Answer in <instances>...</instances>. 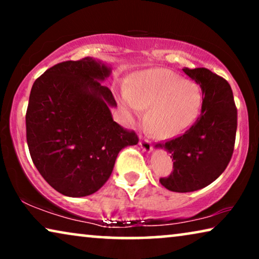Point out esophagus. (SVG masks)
<instances>
[{"instance_id": "obj_1", "label": "esophagus", "mask_w": 259, "mask_h": 259, "mask_svg": "<svg viewBox=\"0 0 259 259\" xmlns=\"http://www.w3.org/2000/svg\"><path fill=\"white\" fill-rule=\"evenodd\" d=\"M139 145L140 147L143 148V150H145L146 152H150L152 150V144L151 141L146 139V138H141V139L139 140Z\"/></svg>"}]
</instances>
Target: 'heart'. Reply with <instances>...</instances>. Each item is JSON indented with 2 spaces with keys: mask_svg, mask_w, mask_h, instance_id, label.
<instances>
[{
  "mask_svg": "<svg viewBox=\"0 0 259 259\" xmlns=\"http://www.w3.org/2000/svg\"><path fill=\"white\" fill-rule=\"evenodd\" d=\"M120 104L131 120L140 119L150 107L147 126L154 136L173 138L185 132L199 114L201 93L167 69H151L133 77L131 88L122 87Z\"/></svg>",
  "mask_w": 259,
  "mask_h": 259,
  "instance_id": "1",
  "label": "heart"
}]
</instances>
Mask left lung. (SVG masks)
<instances>
[{"mask_svg": "<svg viewBox=\"0 0 259 259\" xmlns=\"http://www.w3.org/2000/svg\"><path fill=\"white\" fill-rule=\"evenodd\" d=\"M199 83L201 111L193 125L180 136L155 144L172 154L173 171L159 179L173 192H192L214 182L228 167L235 150L237 107L224 77L204 68H183Z\"/></svg>", "mask_w": 259, "mask_h": 259, "instance_id": "8db88e82", "label": "left lung"}]
</instances>
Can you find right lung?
<instances>
[{
    "instance_id": "1",
    "label": "right lung",
    "mask_w": 259,
    "mask_h": 259,
    "mask_svg": "<svg viewBox=\"0 0 259 259\" xmlns=\"http://www.w3.org/2000/svg\"><path fill=\"white\" fill-rule=\"evenodd\" d=\"M111 73L92 58L63 61L38 76L26 113V137L35 167L67 197L97 192L109 179L123 147L139 141L112 118L116 101L99 82Z\"/></svg>"
}]
</instances>
